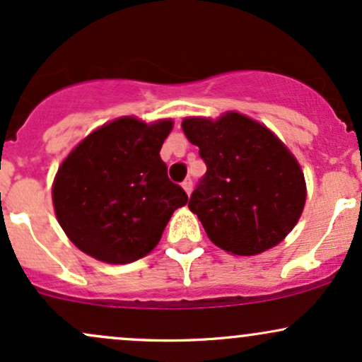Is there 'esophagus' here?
<instances>
[{"label": "esophagus", "instance_id": "1", "mask_svg": "<svg viewBox=\"0 0 362 362\" xmlns=\"http://www.w3.org/2000/svg\"><path fill=\"white\" fill-rule=\"evenodd\" d=\"M182 187H184V190L187 194L190 195V192H192V187H194V184H192V178H185L184 182H182Z\"/></svg>", "mask_w": 362, "mask_h": 362}]
</instances>
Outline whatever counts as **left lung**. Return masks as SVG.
<instances>
[{"label":"left lung","mask_w":362,"mask_h":362,"mask_svg":"<svg viewBox=\"0 0 362 362\" xmlns=\"http://www.w3.org/2000/svg\"><path fill=\"white\" fill-rule=\"evenodd\" d=\"M185 136L206 173L189 209L211 242L235 255H257L286 238L305 207V177L289 149L255 120L230 112L185 119Z\"/></svg>","instance_id":"left-lung-1"}]
</instances>
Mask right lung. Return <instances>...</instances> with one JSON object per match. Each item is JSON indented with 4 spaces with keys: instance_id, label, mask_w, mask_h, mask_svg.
Segmentation results:
<instances>
[{
    "instance_id": "add662e5",
    "label": "right lung",
    "mask_w": 362,
    "mask_h": 362,
    "mask_svg": "<svg viewBox=\"0 0 362 362\" xmlns=\"http://www.w3.org/2000/svg\"><path fill=\"white\" fill-rule=\"evenodd\" d=\"M172 120L122 117L93 131L57 170L52 201L69 240L95 259L129 264L160 242L185 190L168 178L160 149Z\"/></svg>"
}]
</instances>
